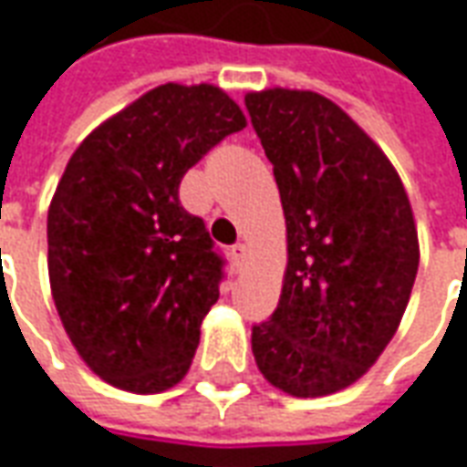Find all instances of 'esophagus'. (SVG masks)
<instances>
[{
	"instance_id": "34e87169",
	"label": "esophagus",
	"mask_w": 467,
	"mask_h": 467,
	"mask_svg": "<svg viewBox=\"0 0 467 467\" xmlns=\"http://www.w3.org/2000/svg\"><path fill=\"white\" fill-rule=\"evenodd\" d=\"M247 253H250V250H247V244H244V243L234 244V247H233V260H234V265H237V267H243L244 260H247Z\"/></svg>"
}]
</instances>
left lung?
I'll list each match as a JSON object with an SVG mask.
<instances>
[{"mask_svg":"<svg viewBox=\"0 0 467 467\" xmlns=\"http://www.w3.org/2000/svg\"><path fill=\"white\" fill-rule=\"evenodd\" d=\"M273 162L287 267L273 317L253 327L265 380L323 398L360 380L410 300L420 244L400 174L370 134L310 89L247 92Z\"/></svg>","mask_w":467,"mask_h":467,"instance_id":"obj_1","label":"left lung"}]
</instances>
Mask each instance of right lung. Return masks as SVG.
I'll list each match as a JSON object with an SVG mask.
<instances>
[{
  "label": "right lung",
  "mask_w": 467,
  "mask_h": 467,
  "mask_svg": "<svg viewBox=\"0 0 467 467\" xmlns=\"http://www.w3.org/2000/svg\"><path fill=\"white\" fill-rule=\"evenodd\" d=\"M244 124L220 87L167 82L67 162L47 214L49 287L79 358L119 390H170L192 365L224 263L180 204V182Z\"/></svg>",
  "instance_id": "obj_1"
}]
</instances>
